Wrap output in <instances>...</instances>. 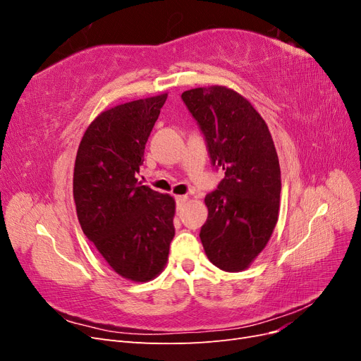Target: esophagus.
<instances>
[{"label":"esophagus","instance_id":"1","mask_svg":"<svg viewBox=\"0 0 361 361\" xmlns=\"http://www.w3.org/2000/svg\"><path fill=\"white\" fill-rule=\"evenodd\" d=\"M188 200V195H176V203L178 207H182V204Z\"/></svg>","mask_w":361,"mask_h":361}]
</instances>
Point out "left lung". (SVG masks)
Listing matches in <instances>:
<instances>
[{"mask_svg": "<svg viewBox=\"0 0 361 361\" xmlns=\"http://www.w3.org/2000/svg\"><path fill=\"white\" fill-rule=\"evenodd\" d=\"M206 137L214 166L224 170L204 197L207 220L200 239L212 264L227 272L247 269L279 221L280 164L268 125L243 94L226 85L182 93Z\"/></svg>", "mask_w": 361, "mask_h": 361, "instance_id": "8db88e82", "label": "left lung"}]
</instances>
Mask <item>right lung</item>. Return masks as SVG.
<instances>
[{
    "mask_svg": "<svg viewBox=\"0 0 361 361\" xmlns=\"http://www.w3.org/2000/svg\"><path fill=\"white\" fill-rule=\"evenodd\" d=\"M167 93L116 105L85 129L73 167L84 235L114 272L145 283L167 265L176 202L135 178Z\"/></svg>",
    "mask_w": 361,
    "mask_h": 361,
    "instance_id": "obj_1",
    "label": "right lung"
}]
</instances>
